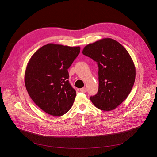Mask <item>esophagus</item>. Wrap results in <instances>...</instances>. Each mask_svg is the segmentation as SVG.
Listing matches in <instances>:
<instances>
[{"mask_svg": "<svg viewBox=\"0 0 157 157\" xmlns=\"http://www.w3.org/2000/svg\"><path fill=\"white\" fill-rule=\"evenodd\" d=\"M80 91L82 92V93H86L87 89L86 87H82V88L80 89Z\"/></svg>", "mask_w": 157, "mask_h": 157, "instance_id": "1", "label": "esophagus"}]
</instances>
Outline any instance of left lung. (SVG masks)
Returning <instances> with one entry per match:
<instances>
[{"mask_svg": "<svg viewBox=\"0 0 157 157\" xmlns=\"http://www.w3.org/2000/svg\"><path fill=\"white\" fill-rule=\"evenodd\" d=\"M83 55L99 67V90L90 98L98 109H115L128 96L136 79V66L127 50L116 40L105 38L86 45Z\"/></svg>", "mask_w": 157, "mask_h": 157, "instance_id": "8db88e82", "label": "left lung"}]
</instances>
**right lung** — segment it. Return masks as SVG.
Here are the masks:
<instances>
[{"instance_id": "obj_1", "label": "right lung", "mask_w": 157, "mask_h": 157, "mask_svg": "<svg viewBox=\"0 0 157 157\" xmlns=\"http://www.w3.org/2000/svg\"><path fill=\"white\" fill-rule=\"evenodd\" d=\"M80 49L48 43L36 51L27 63L24 76L27 91L33 101L51 116L65 114L73 104L76 92L68 80V69Z\"/></svg>"}]
</instances>
